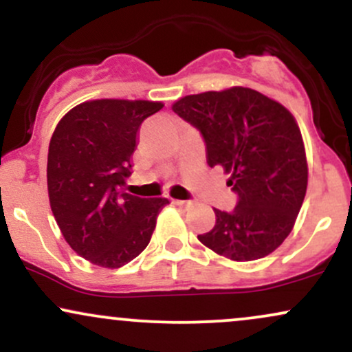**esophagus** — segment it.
<instances>
[{
	"mask_svg": "<svg viewBox=\"0 0 352 352\" xmlns=\"http://www.w3.org/2000/svg\"><path fill=\"white\" fill-rule=\"evenodd\" d=\"M173 205H179L182 208H188L190 205H192V201L190 200H172Z\"/></svg>",
	"mask_w": 352,
	"mask_h": 352,
	"instance_id": "1",
	"label": "esophagus"
}]
</instances>
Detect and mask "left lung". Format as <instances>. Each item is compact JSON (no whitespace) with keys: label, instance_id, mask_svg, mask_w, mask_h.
<instances>
[{"label":"left lung","instance_id":"left-lung-1","mask_svg":"<svg viewBox=\"0 0 352 352\" xmlns=\"http://www.w3.org/2000/svg\"><path fill=\"white\" fill-rule=\"evenodd\" d=\"M173 112L200 131L210 167L221 165L238 195L199 240L233 261L260 260L293 230L308 187L305 144L292 112L248 87L185 96Z\"/></svg>","mask_w":352,"mask_h":352}]
</instances>
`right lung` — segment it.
<instances>
[{
    "label": "right lung",
    "mask_w": 352,
    "mask_h": 352,
    "mask_svg": "<svg viewBox=\"0 0 352 352\" xmlns=\"http://www.w3.org/2000/svg\"><path fill=\"white\" fill-rule=\"evenodd\" d=\"M162 107L152 100H89L71 109L51 137L52 215L71 248L91 263L120 268L139 256L168 204L122 190L132 173L140 124Z\"/></svg>",
    "instance_id": "right-lung-1"
}]
</instances>
